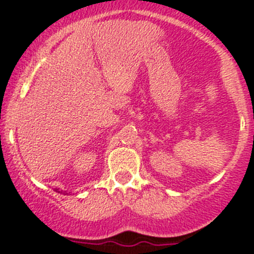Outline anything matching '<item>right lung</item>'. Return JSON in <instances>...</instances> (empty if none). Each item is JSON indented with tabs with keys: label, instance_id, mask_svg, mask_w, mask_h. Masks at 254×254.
I'll list each match as a JSON object with an SVG mask.
<instances>
[{
	"label": "right lung",
	"instance_id": "right-lung-1",
	"mask_svg": "<svg viewBox=\"0 0 254 254\" xmlns=\"http://www.w3.org/2000/svg\"><path fill=\"white\" fill-rule=\"evenodd\" d=\"M55 191H58V189H55ZM58 192H59V191H58Z\"/></svg>",
	"mask_w": 254,
	"mask_h": 254
}]
</instances>
